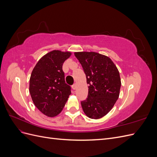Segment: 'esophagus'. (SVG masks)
<instances>
[{"label":"esophagus","mask_w":157,"mask_h":157,"mask_svg":"<svg viewBox=\"0 0 157 157\" xmlns=\"http://www.w3.org/2000/svg\"><path fill=\"white\" fill-rule=\"evenodd\" d=\"M72 88L73 89V90H75L76 88H77V84H74L73 86H72Z\"/></svg>","instance_id":"1"}]
</instances>
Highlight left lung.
<instances>
[{
	"label": "left lung",
	"instance_id": "left-lung-1",
	"mask_svg": "<svg viewBox=\"0 0 157 157\" xmlns=\"http://www.w3.org/2000/svg\"><path fill=\"white\" fill-rule=\"evenodd\" d=\"M89 84L86 100L81 106L86 115L98 119L111 110L119 96L121 81L116 65L109 57L97 52H75Z\"/></svg>",
	"mask_w": 157,
	"mask_h": 157
}]
</instances>
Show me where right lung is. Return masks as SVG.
Listing matches in <instances>:
<instances>
[{
  "mask_svg": "<svg viewBox=\"0 0 157 157\" xmlns=\"http://www.w3.org/2000/svg\"><path fill=\"white\" fill-rule=\"evenodd\" d=\"M70 52L53 50L39 59L29 80V92L36 107L49 117L61 112L71 95V86L65 83L62 69Z\"/></svg>",
  "mask_w": 157,
  "mask_h": 157,
  "instance_id": "obj_1",
  "label": "right lung"
}]
</instances>
